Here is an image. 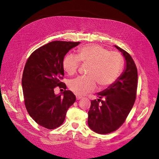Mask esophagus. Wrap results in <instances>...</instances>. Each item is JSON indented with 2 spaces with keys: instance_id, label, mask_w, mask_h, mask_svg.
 <instances>
[{
  "instance_id": "esophagus-1",
  "label": "esophagus",
  "mask_w": 159,
  "mask_h": 159,
  "mask_svg": "<svg viewBox=\"0 0 159 159\" xmlns=\"http://www.w3.org/2000/svg\"><path fill=\"white\" fill-rule=\"evenodd\" d=\"M81 98H82V97H81V96H78V95L76 96V99H77V100H80V99H81Z\"/></svg>"
}]
</instances>
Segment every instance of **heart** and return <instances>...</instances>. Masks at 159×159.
<instances>
[{
  "label": "heart",
  "mask_w": 159,
  "mask_h": 159,
  "mask_svg": "<svg viewBox=\"0 0 159 159\" xmlns=\"http://www.w3.org/2000/svg\"><path fill=\"white\" fill-rule=\"evenodd\" d=\"M80 61L89 64L86 77L71 80L69 83L70 90L78 95H84L95 90L96 84L99 88L109 87L117 80L121 73L123 59L116 52H108L103 47L88 44L77 51V56L68 54L63 61V68L67 74L74 75L80 65Z\"/></svg>",
  "instance_id": "obj_1"
}]
</instances>
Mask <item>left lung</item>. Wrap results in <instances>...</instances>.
<instances>
[{
	"instance_id": "obj_1",
	"label": "left lung",
	"mask_w": 159,
	"mask_h": 159,
	"mask_svg": "<svg viewBox=\"0 0 159 159\" xmlns=\"http://www.w3.org/2000/svg\"><path fill=\"white\" fill-rule=\"evenodd\" d=\"M125 58L123 73L107 88L98 93V99L91 102L88 123L99 134L117 130L124 123L133 106L137 88V69L129 54L117 46Z\"/></svg>"
}]
</instances>
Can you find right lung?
<instances>
[{"instance_id":"1","label":"right lung","mask_w":159,"mask_h":159,"mask_svg":"<svg viewBox=\"0 0 159 159\" xmlns=\"http://www.w3.org/2000/svg\"><path fill=\"white\" fill-rule=\"evenodd\" d=\"M80 42L54 41L36 50L28 59L23 71L22 86L25 106L30 116L48 129L64 123L68 109L75 102L70 90L55 94L57 86L66 89L61 80L64 75V56Z\"/></svg>"}]
</instances>
